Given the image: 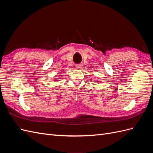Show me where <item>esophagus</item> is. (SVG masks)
I'll use <instances>...</instances> for the list:
<instances>
[{
  "instance_id": "1",
  "label": "esophagus",
  "mask_w": 153,
  "mask_h": 153,
  "mask_svg": "<svg viewBox=\"0 0 153 153\" xmlns=\"http://www.w3.org/2000/svg\"><path fill=\"white\" fill-rule=\"evenodd\" d=\"M75 67H76V68H77V69H80V68H82V65H81V64H76Z\"/></svg>"
}]
</instances>
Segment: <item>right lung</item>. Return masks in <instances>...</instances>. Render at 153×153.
I'll list each match as a JSON object with an SVG mask.
<instances>
[{"label": "right lung", "mask_w": 153, "mask_h": 153, "mask_svg": "<svg viewBox=\"0 0 153 153\" xmlns=\"http://www.w3.org/2000/svg\"><path fill=\"white\" fill-rule=\"evenodd\" d=\"M55 81H57V80H55Z\"/></svg>", "instance_id": "1"}]
</instances>
